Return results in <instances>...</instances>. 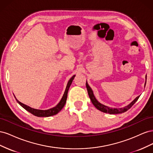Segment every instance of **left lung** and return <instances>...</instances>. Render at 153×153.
<instances>
[{"label":"left lung","mask_w":153,"mask_h":153,"mask_svg":"<svg viewBox=\"0 0 153 153\" xmlns=\"http://www.w3.org/2000/svg\"><path fill=\"white\" fill-rule=\"evenodd\" d=\"M146 83H145V85L146 86ZM86 87H87V92H88V94L89 96V98L91 100V102L92 103V104L94 105V106L95 107L100 110L101 112H103L105 113H108L110 114H122L124 113L125 112H126L128 110H129L131 106L135 103L136 101L138 100V99L139 98V96H137V98L133 100L131 102L129 103V105L125 106L123 108H112V107H109L108 106H106L102 103H100L99 101L96 100V97L94 95L93 93V91H92V89L90 87V86L87 83V81L86 82Z\"/></svg>","instance_id":"left-lung-1"}]
</instances>
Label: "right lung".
Wrapping results in <instances>:
<instances>
[{
	"instance_id": "1",
	"label": "right lung",
	"mask_w": 153,
	"mask_h": 153,
	"mask_svg": "<svg viewBox=\"0 0 153 153\" xmlns=\"http://www.w3.org/2000/svg\"><path fill=\"white\" fill-rule=\"evenodd\" d=\"M75 76V75H73L70 78V79H69V80L68 81V84H67L65 91H64V93L63 94V96L61 98V101H59V103L56 106H54V107H53L52 108H50L48 110L36 109V108H31L30 106L21 103L20 101H18L17 99H16V100L17 101V102L19 103L23 108L25 109L27 111H28V112H29L32 114L35 115V116H37V117H50V116H52V115H56L62 110V108L64 107V105H65V104H66L68 90L69 89V87H70ZM15 98H16V97H15Z\"/></svg>"
}]
</instances>
